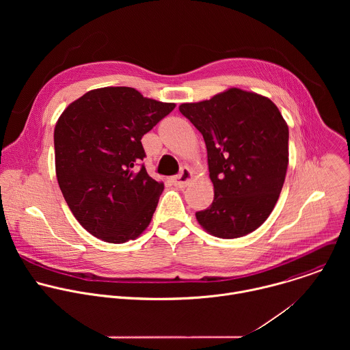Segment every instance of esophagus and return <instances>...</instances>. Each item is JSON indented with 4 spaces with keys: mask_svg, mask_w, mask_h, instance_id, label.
<instances>
[{
    "mask_svg": "<svg viewBox=\"0 0 350 350\" xmlns=\"http://www.w3.org/2000/svg\"><path fill=\"white\" fill-rule=\"evenodd\" d=\"M191 178H192L191 170H189L188 167H181L180 173H178L177 176H173V177H172V183H173L176 187H178V188H184V187H187V185L189 184Z\"/></svg>",
    "mask_w": 350,
    "mask_h": 350,
    "instance_id": "34e87169",
    "label": "esophagus"
}]
</instances>
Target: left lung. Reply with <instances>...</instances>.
I'll return each mask as SVG.
<instances>
[{
	"label": "left lung",
	"mask_w": 350,
	"mask_h": 350,
	"mask_svg": "<svg viewBox=\"0 0 350 350\" xmlns=\"http://www.w3.org/2000/svg\"><path fill=\"white\" fill-rule=\"evenodd\" d=\"M202 134L215 187L213 202L196 220L219 238L260 227L274 209L288 167V126L269 98L230 88L208 101L181 104Z\"/></svg>",
	"instance_id": "8db88e82"
}]
</instances>
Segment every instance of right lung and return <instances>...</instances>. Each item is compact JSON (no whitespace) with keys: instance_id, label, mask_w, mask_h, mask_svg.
I'll return each instance as SVG.
<instances>
[{"instance_id":"right-lung-1","label":"right lung","mask_w":350,"mask_h":350,"mask_svg":"<svg viewBox=\"0 0 350 350\" xmlns=\"http://www.w3.org/2000/svg\"><path fill=\"white\" fill-rule=\"evenodd\" d=\"M174 108L131 87H105L76 99L58 119V184L77 221L94 237L123 243L151 223L163 183L146 173L141 138Z\"/></svg>"}]
</instances>
